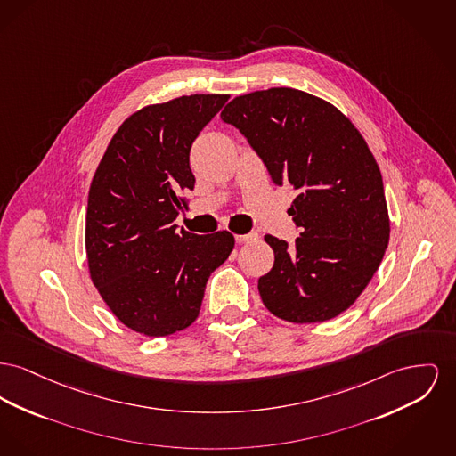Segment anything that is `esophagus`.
Wrapping results in <instances>:
<instances>
[{
    "label": "esophagus",
    "mask_w": 456,
    "mask_h": 456,
    "mask_svg": "<svg viewBox=\"0 0 456 456\" xmlns=\"http://www.w3.org/2000/svg\"><path fill=\"white\" fill-rule=\"evenodd\" d=\"M256 238H258V234H256V232H249V234H238V236H236V242L242 244V242L253 241V240H256Z\"/></svg>",
    "instance_id": "obj_1"
}]
</instances>
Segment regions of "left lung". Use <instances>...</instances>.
Wrapping results in <instances>:
<instances>
[{"mask_svg":"<svg viewBox=\"0 0 456 456\" xmlns=\"http://www.w3.org/2000/svg\"><path fill=\"white\" fill-rule=\"evenodd\" d=\"M220 118L241 133L275 186L299 238L267 234L273 267L258 279L268 312L295 323L330 321L363 293L389 242L379 165L365 139L330 103L293 87L234 98Z\"/></svg>","mask_w":456,"mask_h":456,"instance_id":"left-lung-1","label":"left lung"}]
</instances>
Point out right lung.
I'll return each instance as SVG.
<instances>
[{"label": "right lung", "instance_id": "add662e5", "mask_svg": "<svg viewBox=\"0 0 456 456\" xmlns=\"http://www.w3.org/2000/svg\"><path fill=\"white\" fill-rule=\"evenodd\" d=\"M227 94H191L142 108L111 137L93 177L86 251L94 286L115 317L144 336L196 321L210 273L234 248L227 231H179V194L194 188L189 151Z\"/></svg>", "mask_w": 456, "mask_h": 456}]
</instances>
